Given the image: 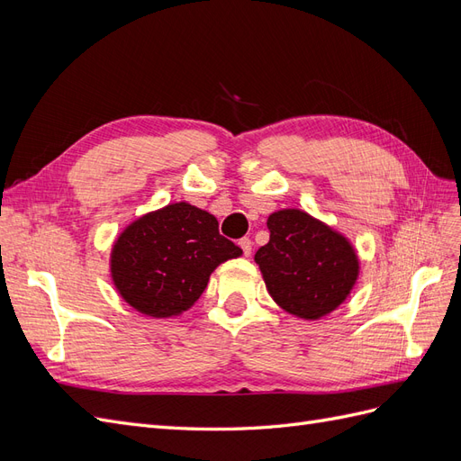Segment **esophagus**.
Here are the masks:
<instances>
[{"instance_id": "esophagus-1", "label": "esophagus", "mask_w": 461, "mask_h": 461, "mask_svg": "<svg viewBox=\"0 0 461 461\" xmlns=\"http://www.w3.org/2000/svg\"><path fill=\"white\" fill-rule=\"evenodd\" d=\"M239 244H240V248H242V252H244L246 258L252 256V246H254L252 240H249V239H242Z\"/></svg>"}]
</instances>
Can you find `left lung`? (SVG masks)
Returning a JSON list of instances; mask_svg holds the SVG:
<instances>
[{"label": "left lung", "instance_id": "8db88e82", "mask_svg": "<svg viewBox=\"0 0 461 461\" xmlns=\"http://www.w3.org/2000/svg\"><path fill=\"white\" fill-rule=\"evenodd\" d=\"M267 229L269 242L254 259L276 305L305 321L339 310L359 276L352 242L298 207L271 213Z\"/></svg>", "mask_w": 461, "mask_h": 461}]
</instances>
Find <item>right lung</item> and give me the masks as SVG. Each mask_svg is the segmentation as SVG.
<instances>
[{"label": "right lung", "instance_id": "1", "mask_svg": "<svg viewBox=\"0 0 461 461\" xmlns=\"http://www.w3.org/2000/svg\"><path fill=\"white\" fill-rule=\"evenodd\" d=\"M242 249L219 234L215 215L188 202L134 219L111 248L109 271L132 310L169 319L190 310L221 263Z\"/></svg>", "mask_w": 461, "mask_h": 461}]
</instances>
